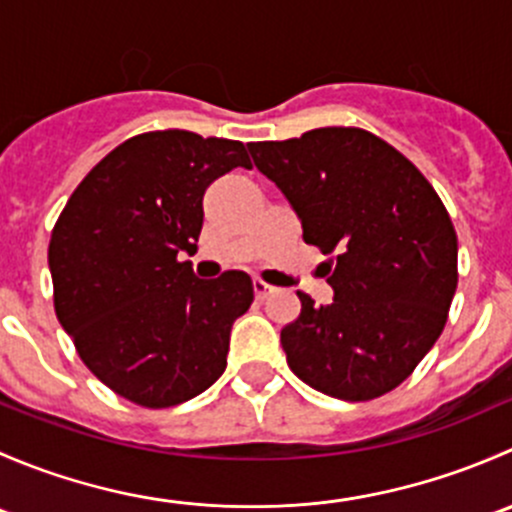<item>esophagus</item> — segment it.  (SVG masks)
I'll return each mask as SVG.
<instances>
[{
  "mask_svg": "<svg viewBox=\"0 0 512 512\" xmlns=\"http://www.w3.org/2000/svg\"><path fill=\"white\" fill-rule=\"evenodd\" d=\"M252 287H255V297H257V299H267L272 292H275V287L267 285V282L260 280V277H255V282H252Z\"/></svg>",
  "mask_w": 512,
  "mask_h": 512,
  "instance_id": "1",
  "label": "esophagus"
}]
</instances>
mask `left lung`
Segmentation results:
<instances>
[{
    "mask_svg": "<svg viewBox=\"0 0 512 512\" xmlns=\"http://www.w3.org/2000/svg\"><path fill=\"white\" fill-rule=\"evenodd\" d=\"M319 247L332 304L282 327L287 364L342 401H371L409 379L446 327L458 285V237L446 205L404 153L374 133L327 126L247 143Z\"/></svg>",
    "mask_w": 512,
    "mask_h": 512,
    "instance_id": "8db88e82",
    "label": "left lung"
}]
</instances>
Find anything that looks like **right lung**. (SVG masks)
Here are the masks:
<instances>
[{
  "label": "right lung",
  "mask_w": 512,
  "mask_h": 512,
  "mask_svg": "<svg viewBox=\"0 0 512 512\" xmlns=\"http://www.w3.org/2000/svg\"><path fill=\"white\" fill-rule=\"evenodd\" d=\"M245 146L193 131L138 133L89 170L49 240L54 309L91 374L143 409L203 394L227 366L230 329L250 309L247 272L198 280L203 195Z\"/></svg>",
  "instance_id": "right-lung-1"
}]
</instances>
